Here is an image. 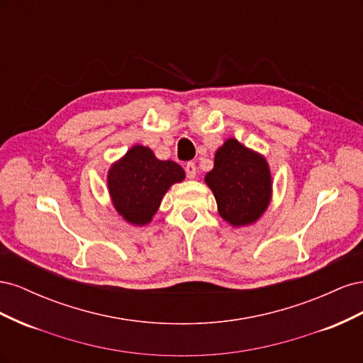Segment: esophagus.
<instances>
[{"label": "esophagus", "mask_w": 363, "mask_h": 363, "mask_svg": "<svg viewBox=\"0 0 363 363\" xmlns=\"http://www.w3.org/2000/svg\"><path fill=\"white\" fill-rule=\"evenodd\" d=\"M184 171H186V175H188V179H194L196 175V167L194 162H188V164L184 167Z\"/></svg>", "instance_id": "obj_1"}]
</instances>
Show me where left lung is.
<instances>
[{
  "label": "left lung",
  "instance_id": "1",
  "mask_svg": "<svg viewBox=\"0 0 363 363\" xmlns=\"http://www.w3.org/2000/svg\"><path fill=\"white\" fill-rule=\"evenodd\" d=\"M204 182L215 195L219 215L233 227L255 224L271 203L267 159L233 138L216 150L213 169Z\"/></svg>",
  "mask_w": 363,
  "mask_h": 363
}]
</instances>
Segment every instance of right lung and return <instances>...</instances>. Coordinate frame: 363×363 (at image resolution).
Here are the masks:
<instances>
[{
  "label": "right lung",
  "mask_w": 363,
  "mask_h": 363,
  "mask_svg": "<svg viewBox=\"0 0 363 363\" xmlns=\"http://www.w3.org/2000/svg\"><path fill=\"white\" fill-rule=\"evenodd\" d=\"M184 180V171L172 160H159L144 145H133L112 163L107 189L115 211L131 225L150 224L163 195L174 183Z\"/></svg>",
  "instance_id": "right-lung-1"
}]
</instances>
